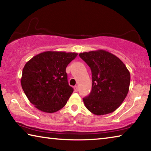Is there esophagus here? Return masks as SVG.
<instances>
[{
  "mask_svg": "<svg viewBox=\"0 0 151 151\" xmlns=\"http://www.w3.org/2000/svg\"><path fill=\"white\" fill-rule=\"evenodd\" d=\"M74 91H75V92H77V91H78V87H77V86H74Z\"/></svg>",
  "mask_w": 151,
  "mask_h": 151,
  "instance_id": "34e87169",
  "label": "esophagus"
}]
</instances>
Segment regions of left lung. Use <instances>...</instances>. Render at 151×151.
Masks as SVG:
<instances>
[{
	"instance_id": "obj_1",
	"label": "left lung",
	"mask_w": 151,
	"mask_h": 151,
	"mask_svg": "<svg viewBox=\"0 0 151 151\" xmlns=\"http://www.w3.org/2000/svg\"><path fill=\"white\" fill-rule=\"evenodd\" d=\"M92 72V91L84 104L95 115L114 112L121 106L129 90L131 75L123 62L104 50L79 54Z\"/></svg>"
}]
</instances>
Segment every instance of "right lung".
Returning <instances> with one entry per match:
<instances>
[{"label":"right lung","instance_id":"add662e5","mask_svg":"<svg viewBox=\"0 0 151 151\" xmlns=\"http://www.w3.org/2000/svg\"><path fill=\"white\" fill-rule=\"evenodd\" d=\"M77 53L45 51L25 64L20 83L29 101L48 113L65 106L73 88L68 85L66 68Z\"/></svg>","mask_w":151,"mask_h":151}]
</instances>
